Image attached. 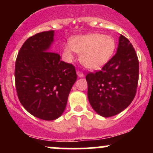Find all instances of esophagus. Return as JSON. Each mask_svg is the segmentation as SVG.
I'll use <instances>...</instances> for the list:
<instances>
[{"label":"esophagus","instance_id":"1","mask_svg":"<svg viewBox=\"0 0 153 153\" xmlns=\"http://www.w3.org/2000/svg\"><path fill=\"white\" fill-rule=\"evenodd\" d=\"M77 75H78V76L79 78H84V74L82 72H81V71H78L77 72Z\"/></svg>","mask_w":153,"mask_h":153}]
</instances>
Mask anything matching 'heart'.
Wrapping results in <instances>:
<instances>
[{"instance_id": "1", "label": "heart", "mask_w": 153, "mask_h": 153, "mask_svg": "<svg viewBox=\"0 0 153 153\" xmlns=\"http://www.w3.org/2000/svg\"><path fill=\"white\" fill-rule=\"evenodd\" d=\"M116 43L109 35L91 33L78 35L66 44L64 52L69 58H74L75 52L80 55L81 63L89 69H98L109 61L115 52Z\"/></svg>"}]
</instances>
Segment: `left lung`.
<instances>
[{
    "label": "left lung",
    "instance_id": "left-lung-1",
    "mask_svg": "<svg viewBox=\"0 0 153 153\" xmlns=\"http://www.w3.org/2000/svg\"><path fill=\"white\" fill-rule=\"evenodd\" d=\"M139 63L135 49L121 35L115 55L96 72H89L88 99L94 110L105 118L124 110L135 98L138 82Z\"/></svg>",
    "mask_w": 153,
    "mask_h": 153
}]
</instances>
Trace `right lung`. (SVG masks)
<instances>
[{
  "label": "right lung",
  "instance_id": "1",
  "mask_svg": "<svg viewBox=\"0 0 153 153\" xmlns=\"http://www.w3.org/2000/svg\"><path fill=\"white\" fill-rule=\"evenodd\" d=\"M53 41V30L35 34L24 42L15 61L20 102L31 115L45 121L62 115L77 80L75 67L50 50Z\"/></svg>",
  "mask_w": 153,
  "mask_h": 153
}]
</instances>
